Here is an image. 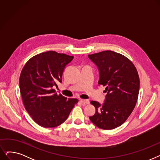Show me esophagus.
<instances>
[{
	"mask_svg": "<svg viewBox=\"0 0 160 160\" xmlns=\"http://www.w3.org/2000/svg\"><path fill=\"white\" fill-rule=\"evenodd\" d=\"M80 102L83 104H89V100L86 99H80Z\"/></svg>",
	"mask_w": 160,
	"mask_h": 160,
	"instance_id": "esophagus-1",
	"label": "esophagus"
}]
</instances>
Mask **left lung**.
Instances as JSON below:
<instances>
[{
    "mask_svg": "<svg viewBox=\"0 0 160 160\" xmlns=\"http://www.w3.org/2000/svg\"><path fill=\"white\" fill-rule=\"evenodd\" d=\"M88 57L98 69V85L105 86L107 93L102 104L91 102L96 113L89 119L99 128L114 129L127 120L136 106L140 84L138 71L128 58L112 50Z\"/></svg>",
    "mask_w": 160,
    "mask_h": 160,
    "instance_id": "1",
    "label": "left lung"
}]
</instances>
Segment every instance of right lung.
<instances>
[{
  "label": "right lung",
  "mask_w": 160,
  "mask_h": 160,
  "mask_svg": "<svg viewBox=\"0 0 160 160\" xmlns=\"http://www.w3.org/2000/svg\"><path fill=\"white\" fill-rule=\"evenodd\" d=\"M73 56L47 51L31 58L20 74L19 88L24 106L32 119L44 128L60 125L78 100L55 93L54 86L62 82L65 66Z\"/></svg>",
  "instance_id": "add662e5"
}]
</instances>
